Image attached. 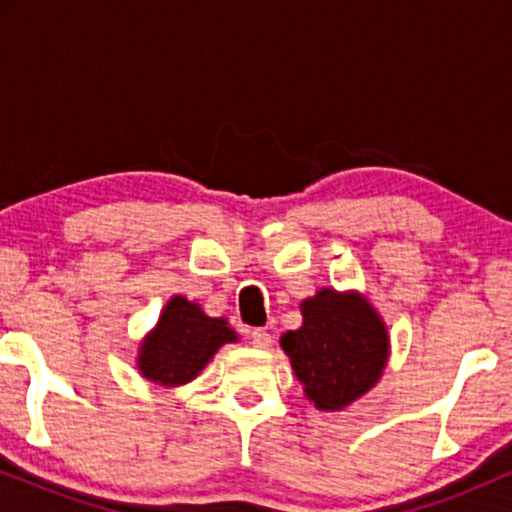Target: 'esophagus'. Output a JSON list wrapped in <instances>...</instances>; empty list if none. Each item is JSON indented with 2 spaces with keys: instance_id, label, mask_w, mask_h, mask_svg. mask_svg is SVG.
I'll return each mask as SVG.
<instances>
[{
  "instance_id": "obj_1",
  "label": "esophagus",
  "mask_w": 512,
  "mask_h": 512,
  "mask_svg": "<svg viewBox=\"0 0 512 512\" xmlns=\"http://www.w3.org/2000/svg\"><path fill=\"white\" fill-rule=\"evenodd\" d=\"M250 342L255 344L257 349H269V346H272V334L257 327V330L250 332Z\"/></svg>"
}]
</instances>
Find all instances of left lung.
Instances as JSON below:
<instances>
[{"label":"left lung","mask_w":512,"mask_h":512,"mask_svg":"<svg viewBox=\"0 0 512 512\" xmlns=\"http://www.w3.org/2000/svg\"><path fill=\"white\" fill-rule=\"evenodd\" d=\"M301 310V330L286 332L281 349L317 409H342L378 383L387 361L385 325L354 293L322 289Z\"/></svg>","instance_id":"8db88e82"}]
</instances>
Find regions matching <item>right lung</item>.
Wrapping results in <instances>:
<instances>
[{"label":"right lung","instance_id":"obj_1","mask_svg":"<svg viewBox=\"0 0 512 512\" xmlns=\"http://www.w3.org/2000/svg\"><path fill=\"white\" fill-rule=\"evenodd\" d=\"M236 342L226 320L207 317L197 303L175 296L163 308L154 334L139 354V370L163 385H185L216 354L221 344Z\"/></svg>","mask_w":512,"mask_h":512}]
</instances>
